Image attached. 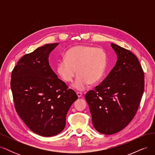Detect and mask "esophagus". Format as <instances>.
I'll list each match as a JSON object with an SVG mask.
<instances>
[{
	"label": "esophagus",
	"instance_id": "obj_1",
	"mask_svg": "<svg viewBox=\"0 0 155 155\" xmlns=\"http://www.w3.org/2000/svg\"><path fill=\"white\" fill-rule=\"evenodd\" d=\"M76 94H77V96L78 97H81L83 96V94L80 92H77Z\"/></svg>",
	"mask_w": 155,
	"mask_h": 155
}]
</instances>
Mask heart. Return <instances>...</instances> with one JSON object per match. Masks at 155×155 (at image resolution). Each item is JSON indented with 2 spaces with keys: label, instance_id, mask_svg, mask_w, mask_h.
I'll return each instance as SVG.
<instances>
[{
  "label": "heart",
  "instance_id": "heart-1",
  "mask_svg": "<svg viewBox=\"0 0 155 155\" xmlns=\"http://www.w3.org/2000/svg\"><path fill=\"white\" fill-rule=\"evenodd\" d=\"M107 55L101 48L87 45H78L70 48L65 54L64 59L59 61L57 73L67 83L78 76L73 87L78 91H83L90 84L99 81L106 68Z\"/></svg>",
  "mask_w": 155,
  "mask_h": 155
}]
</instances>
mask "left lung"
Segmentation results:
<instances>
[{
    "mask_svg": "<svg viewBox=\"0 0 155 155\" xmlns=\"http://www.w3.org/2000/svg\"><path fill=\"white\" fill-rule=\"evenodd\" d=\"M117 54L109 75L89 91L85 100L94 128L110 135L124 129L138 110L144 91V72L138 58L129 50L111 43Z\"/></svg>",
    "mask_w": 155,
    "mask_h": 155,
    "instance_id": "obj_1",
    "label": "left lung"
}]
</instances>
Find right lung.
Instances as JSON below:
<instances>
[{"label":"right lung","mask_w":155,"mask_h":155,"mask_svg":"<svg viewBox=\"0 0 155 155\" xmlns=\"http://www.w3.org/2000/svg\"><path fill=\"white\" fill-rule=\"evenodd\" d=\"M59 43L48 44L19 59L12 72L15 110L33 132L52 137L66 125V116L78 96L51 68L49 54Z\"/></svg>","instance_id":"right-lung-1"}]
</instances>
